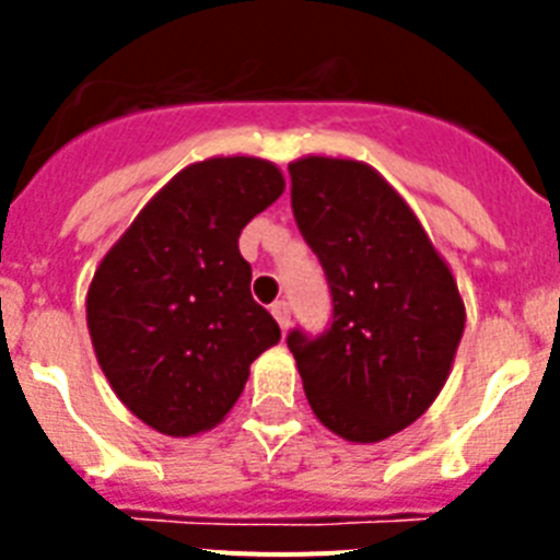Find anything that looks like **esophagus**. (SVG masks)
Instances as JSON below:
<instances>
[{
  "instance_id": "1",
  "label": "esophagus",
  "mask_w": 560,
  "mask_h": 560,
  "mask_svg": "<svg viewBox=\"0 0 560 560\" xmlns=\"http://www.w3.org/2000/svg\"><path fill=\"white\" fill-rule=\"evenodd\" d=\"M271 314H275V319L280 323V328H289L291 323V305L285 303V300H277L275 305H271Z\"/></svg>"
}]
</instances>
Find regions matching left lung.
Instances as JSON below:
<instances>
[{"label": "left lung", "mask_w": 560, "mask_h": 560, "mask_svg": "<svg viewBox=\"0 0 560 560\" xmlns=\"http://www.w3.org/2000/svg\"><path fill=\"white\" fill-rule=\"evenodd\" d=\"M291 210L325 277L328 330L294 328L305 398L350 443H378L432 407L463 339L465 305L409 205L364 162L289 165Z\"/></svg>", "instance_id": "8db88e82"}]
</instances>
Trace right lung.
Returning <instances> with one entry per match:
<instances>
[{"instance_id": "1", "label": "right lung", "mask_w": 560, "mask_h": 560, "mask_svg": "<svg viewBox=\"0 0 560 560\" xmlns=\"http://www.w3.org/2000/svg\"><path fill=\"white\" fill-rule=\"evenodd\" d=\"M283 190L266 160L196 162L97 266L86 294L95 355L117 398L156 432L190 438L221 423L252 361L280 341L275 316L252 300L237 237Z\"/></svg>"}]
</instances>
